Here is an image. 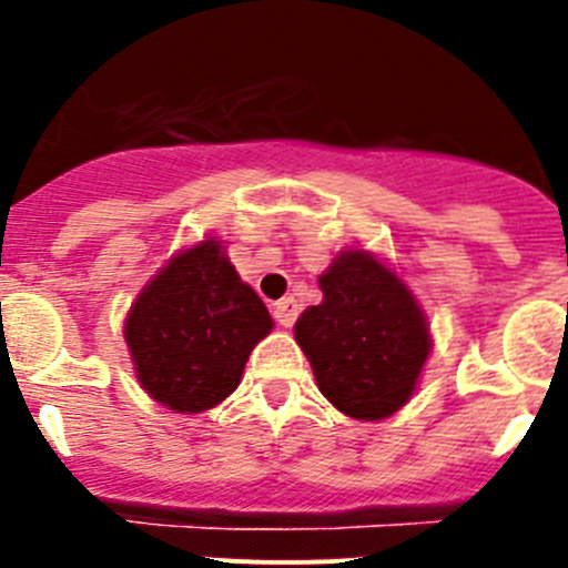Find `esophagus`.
<instances>
[{
	"instance_id": "34e87169",
	"label": "esophagus",
	"mask_w": 568,
	"mask_h": 568,
	"mask_svg": "<svg viewBox=\"0 0 568 568\" xmlns=\"http://www.w3.org/2000/svg\"><path fill=\"white\" fill-rule=\"evenodd\" d=\"M298 313H301V307L295 298H281L273 304V315L281 327H293L295 318H298Z\"/></svg>"
}]
</instances>
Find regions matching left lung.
Listing matches in <instances>:
<instances>
[{"label": "left lung", "mask_w": 568, "mask_h": 568, "mask_svg": "<svg viewBox=\"0 0 568 568\" xmlns=\"http://www.w3.org/2000/svg\"><path fill=\"white\" fill-rule=\"evenodd\" d=\"M318 284L324 301L295 324L318 389L349 418L393 415L409 400L429 355L413 293L364 250L341 253Z\"/></svg>", "instance_id": "1"}]
</instances>
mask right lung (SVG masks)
I'll use <instances>...</instances> for the list:
<instances>
[{"instance_id": "obj_1", "label": "right lung", "mask_w": 568, "mask_h": 568, "mask_svg": "<svg viewBox=\"0 0 568 568\" xmlns=\"http://www.w3.org/2000/svg\"><path fill=\"white\" fill-rule=\"evenodd\" d=\"M273 329L264 301L219 241L175 255L135 298L124 324L139 381L175 413H204L239 386L253 346Z\"/></svg>"}]
</instances>
